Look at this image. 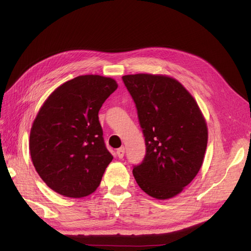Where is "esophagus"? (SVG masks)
Returning <instances> with one entry per match:
<instances>
[{"label":"esophagus","instance_id":"34e87169","mask_svg":"<svg viewBox=\"0 0 251 251\" xmlns=\"http://www.w3.org/2000/svg\"><path fill=\"white\" fill-rule=\"evenodd\" d=\"M125 147H121V148H119L118 150H117V151H116V155H117V157L118 158H123L124 156H125Z\"/></svg>","mask_w":251,"mask_h":251}]
</instances>
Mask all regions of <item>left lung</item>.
<instances>
[{
	"mask_svg": "<svg viewBox=\"0 0 251 251\" xmlns=\"http://www.w3.org/2000/svg\"><path fill=\"white\" fill-rule=\"evenodd\" d=\"M137 109L146 156L133 175L144 193L173 198L200 171L207 147V126L194 97L181 83L153 74L125 75Z\"/></svg>",
	"mask_w": 251,
	"mask_h": 251,
	"instance_id": "1",
	"label": "left lung"
}]
</instances>
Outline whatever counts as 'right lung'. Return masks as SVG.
Instances as JSON below:
<instances>
[{
  "label": "right lung",
  "instance_id": "add662e5",
  "mask_svg": "<svg viewBox=\"0 0 251 251\" xmlns=\"http://www.w3.org/2000/svg\"><path fill=\"white\" fill-rule=\"evenodd\" d=\"M117 87L110 77L81 75L53 91L37 113L30 155L40 177L59 195L82 198L100 186L113 156L98 112Z\"/></svg>",
  "mask_w": 251,
  "mask_h": 251
}]
</instances>
